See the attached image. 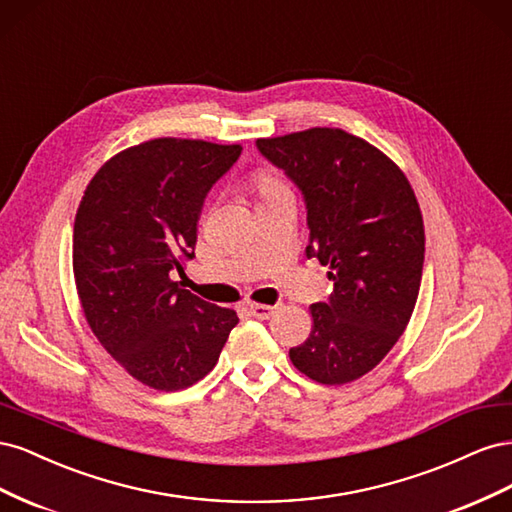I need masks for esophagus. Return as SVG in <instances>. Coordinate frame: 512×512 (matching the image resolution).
<instances>
[{
  "instance_id": "34e87169",
  "label": "esophagus",
  "mask_w": 512,
  "mask_h": 512,
  "mask_svg": "<svg viewBox=\"0 0 512 512\" xmlns=\"http://www.w3.org/2000/svg\"><path fill=\"white\" fill-rule=\"evenodd\" d=\"M247 312H250V316L258 318V320H269L275 312L273 305H262V303H252L247 305Z\"/></svg>"
}]
</instances>
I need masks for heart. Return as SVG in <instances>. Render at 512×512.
<instances>
[{"instance_id": "obj_1", "label": "heart", "mask_w": 512, "mask_h": 512, "mask_svg": "<svg viewBox=\"0 0 512 512\" xmlns=\"http://www.w3.org/2000/svg\"><path fill=\"white\" fill-rule=\"evenodd\" d=\"M250 185L254 188V192L258 194V198L267 196V194H273V192H282V190H288L286 183L277 177L271 168L267 166H260L256 168L254 173L250 175Z\"/></svg>"}]
</instances>
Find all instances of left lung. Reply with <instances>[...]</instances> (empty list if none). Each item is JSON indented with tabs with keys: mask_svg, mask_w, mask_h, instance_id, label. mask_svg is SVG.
Listing matches in <instances>:
<instances>
[{
	"mask_svg": "<svg viewBox=\"0 0 512 512\" xmlns=\"http://www.w3.org/2000/svg\"><path fill=\"white\" fill-rule=\"evenodd\" d=\"M258 151L294 181L307 207V258L329 267L333 292L309 307L312 333L290 361L320 384L374 369L406 331L425 260V226L401 168L363 138L309 128L258 138Z\"/></svg>",
	"mask_w": 512,
	"mask_h": 512,
	"instance_id": "1",
	"label": "left lung"
}]
</instances>
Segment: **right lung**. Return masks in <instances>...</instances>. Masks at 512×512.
<instances>
[{
    "label": "right lung",
    "instance_id": "1",
    "mask_svg": "<svg viewBox=\"0 0 512 512\" xmlns=\"http://www.w3.org/2000/svg\"><path fill=\"white\" fill-rule=\"evenodd\" d=\"M241 149L170 136L123 149L76 211L72 269L89 329L156 391L203 380L239 322L235 309L198 299L173 277L194 256L205 196Z\"/></svg>",
    "mask_w": 512,
    "mask_h": 512
}]
</instances>
